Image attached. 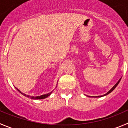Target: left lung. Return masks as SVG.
<instances>
[{
  "instance_id": "left-lung-1",
  "label": "left lung",
  "mask_w": 128,
  "mask_h": 128,
  "mask_svg": "<svg viewBox=\"0 0 128 128\" xmlns=\"http://www.w3.org/2000/svg\"><path fill=\"white\" fill-rule=\"evenodd\" d=\"M120 80H121V78H120V79H119V81H118V82H117V83H116V84H115V85H114V86H113V87H112V88H111V89H110V90H109V91H108V92H107V93H106V94H104V95H100V96H95V97H102V96H106V95H108V94H110V93H111V92H112V91H113V90H114V89H115V88H116V86H118V84H119V82H120ZM90 96V97H92V96Z\"/></svg>"
}]
</instances>
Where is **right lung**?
<instances>
[{
    "instance_id": "1",
    "label": "right lung",
    "mask_w": 128,
    "mask_h": 128,
    "mask_svg": "<svg viewBox=\"0 0 128 128\" xmlns=\"http://www.w3.org/2000/svg\"><path fill=\"white\" fill-rule=\"evenodd\" d=\"M57 86H56V87H57ZM16 88L17 89V90L19 92L21 93V94H22V95H23L24 96H26V97L30 98H31V99H33V100H38V99H44V98H46V97H48V96H50V95H51V94L52 93V92H53V91H52L51 92L48 93V94H44V95H40V96H30V95H26V94H23V93H22L21 91H20V90L18 89L17 88Z\"/></svg>"
}]
</instances>
